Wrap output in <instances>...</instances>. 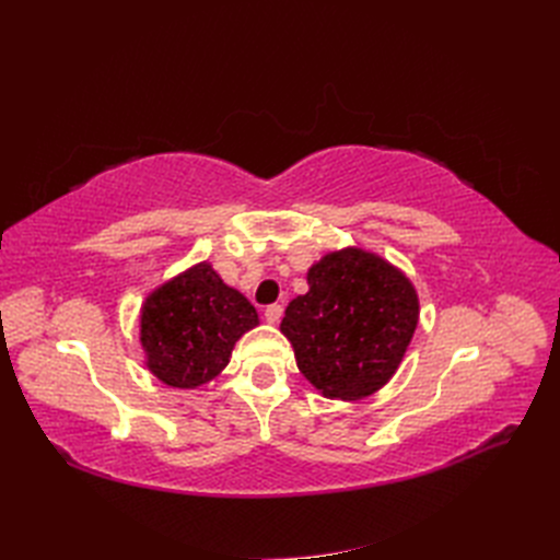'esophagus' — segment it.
<instances>
[{"label":"esophagus","instance_id":"34e87169","mask_svg":"<svg viewBox=\"0 0 560 560\" xmlns=\"http://www.w3.org/2000/svg\"><path fill=\"white\" fill-rule=\"evenodd\" d=\"M264 317H266L268 325H278L280 317H282V306H280V303H270V306L264 311Z\"/></svg>","mask_w":560,"mask_h":560}]
</instances>
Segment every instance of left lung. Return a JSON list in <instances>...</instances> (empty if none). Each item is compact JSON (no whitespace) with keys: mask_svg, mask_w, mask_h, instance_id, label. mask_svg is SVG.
I'll use <instances>...</instances> for the list:
<instances>
[{"mask_svg":"<svg viewBox=\"0 0 560 560\" xmlns=\"http://www.w3.org/2000/svg\"><path fill=\"white\" fill-rule=\"evenodd\" d=\"M308 287L280 325L299 371L329 399L374 395L393 378L418 325L411 280L376 254L348 247L322 257Z\"/></svg>","mask_w":560,"mask_h":560,"instance_id":"obj_1","label":"left lung"}]
</instances>
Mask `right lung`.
Returning <instances> with one entry per match:
<instances>
[{
  "instance_id": "right-lung-1",
  "label": "right lung",
  "mask_w": 560,
  "mask_h": 560,
  "mask_svg": "<svg viewBox=\"0 0 560 560\" xmlns=\"http://www.w3.org/2000/svg\"><path fill=\"white\" fill-rule=\"evenodd\" d=\"M257 325L252 303L202 261L149 294L140 341L151 374L171 387L194 389L229 364L235 341Z\"/></svg>"
}]
</instances>
